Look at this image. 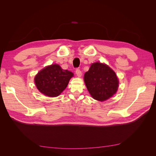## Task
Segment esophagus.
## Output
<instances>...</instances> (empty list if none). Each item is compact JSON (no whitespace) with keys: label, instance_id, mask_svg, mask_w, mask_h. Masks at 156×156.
I'll list each match as a JSON object with an SVG mask.
<instances>
[{"label":"esophagus","instance_id":"34e87169","mask_svg":"<svg viewBox=\"0 0 156 156\" xmlns=\"http://www.w3.org/2000/svg\"><path fill=\"white\" fill-rule=\"evenodd\" d=\"M75 73H76V74H77V75L78 77H81L82 72H81V71L79 69H77L76 71H75Z\"/></svg>","mask_w":156,"mask_h":156}]
</instances>
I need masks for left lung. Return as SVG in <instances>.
I'll return each mask as SVG.
<instances>
[{
  "mask_svg": "<svg viewBox=\"0 0 156 156\" xmlns=\"http://www.w3.org/2000/svg\"><path fill=\"white\" fill-rule=\"evenodd\" d=\"M84 83L92 98L105 101L112 96L119 87L116 75L108 66L100 62L94 63L84 73Z\"/></svg>",
  "mask_w": 156,
  "mask_h": 156,
  "instance_id": "1",
  "label": "left lung"
}]
</instances>
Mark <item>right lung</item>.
<instances>
[{"mask_svg":"<svg viewBox=\"0 0 156 156\" xmlns=\"http://www.w3.org/2000/svg\"><path fill=\"white\" fill-rule=\"evenodd\" d=\"M73 75L72 72L62 69L59 65L52 64L41 70L36 75L34 81L41 93L56 97L66 88Z\"/></svg>","mask_w":156,"mask_h":156,"instance_id":"right-lung-1","label":"right lung"}]
</instances>
